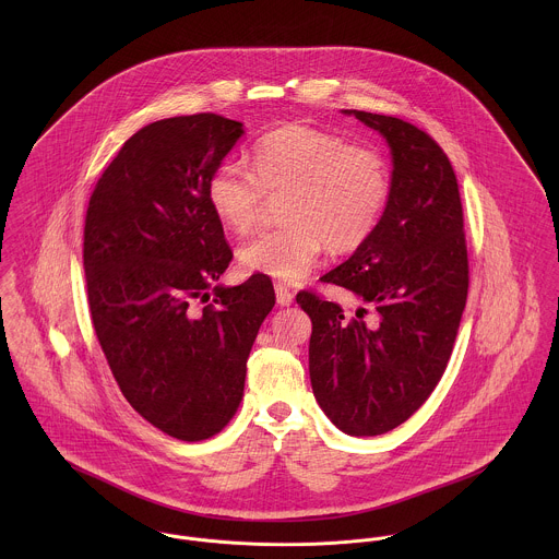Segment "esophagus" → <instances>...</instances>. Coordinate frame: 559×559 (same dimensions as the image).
<instances>
[{
    "instance_id": "1",
    "label": "esophagus",
    "mask_w": 559,
    "mask_h": 559,
    "mask_svg": "<svg viewBox=\"0 0 559 559\" xmlns=\"http://www.w3.org/2000/svg\"><path fill=\"white\" fill-rule=\"evenodd\" d=\"M275 299H277V304H280L282 308H286V306L293 304L295 295H293V290H290L286 284H275Z\"/></svg>"
}]
</instances>
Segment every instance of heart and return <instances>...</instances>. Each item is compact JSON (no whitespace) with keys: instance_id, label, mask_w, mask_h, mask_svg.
Here are the masks:
<instances>
[{"instance_id":"obj_1","label":"heart","mask_w":559,"mask_h":559,"mask_svg":"<svg viewBox=\"0 0 559 559\" xmlns=\"http://www.w3.org/2000/svg\"><path fill=\"white\" fill-rule=\"evenodd\" d=\"M251 163L253 171L226 160L206 185L215 219L237 235L253 228L264 195H282L284 226L239 247L240 269L247 273L301 282L324 245L346 253L370 239L390 202L392 178L381 153L348 146L319 129H275L258 140Z\"/></svg>"}]
</instances>
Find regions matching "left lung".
<instances>
[{"mask_svg":"<svg viewBox=\"0 0 559 559\" xmlns=\"http://www.w3.org/2000/svg\"><path fill=\"white\" fill-rule=\"evenodd\" d=\"M342 114L388 142L390 202L370 239L320 277L361 304L355 314L306 290L297 304L312 319L320 408L342 432L377 437L428 400L450 361L469 288L463 204L450 159L430 135L392 116Z\"/></svg>","mask_w":559,"mask_h":559,"instance_id":"left-lung-1","label":"left lung"}]
</instances>
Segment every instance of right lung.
<instances>
[{
    "label": "right lung",
    "mask_w": 559,
    "mask_h": 559,
    "mask_svg": "<svg viewBox=\"0 0 559 559\" xmlns=\"http://www.w3.org/2000/svg\"><path fill=\"white\" fill-rule=\"evenodd\" d=\"M242 133L215 114L140 129L98 178L85 215L87 304L111 374L146 421L180 441L209 439L233 419L249 350L275 306L266 275L219 284L233 249L206 185Z\"/></svg>",
    "instance_id": "right-lung-1"
}]
</instances>
